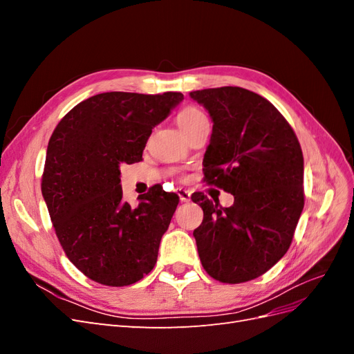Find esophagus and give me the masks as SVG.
I'll use <instances>...</instances> for the list:
<instances>
[{
	"label": "esophagus",
	"mask_w": 354,
	"mask_h": 354,
	"mask_svg": "<svg viewBox=\"0 0 354 354\" xmlns=\"http://www.w3.org/2000/svg\"><path fill=\"white\" fill-rule=\"evenodd\" d=\"M177 194L181 202H189L190 201V192L186 189H177Z\"/></svg>",
	"instance_id": "esophagus-1"
}]
</instances>
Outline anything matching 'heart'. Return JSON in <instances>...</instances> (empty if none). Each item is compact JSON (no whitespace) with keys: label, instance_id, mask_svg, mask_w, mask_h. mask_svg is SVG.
Returning a JSON list of instances; mask_svg holds the SVG:
<instances>
[{"label":"heart","instance_id":"obj_1","mask_svg":"<svg viewBox=\"0 0 354 354\" xmlns=\"http://www.w3.org/2000/svg\"><path fill=\"white\" fill-rule=\"evenodd\" d=\"M208 118L203 113L201 109L194 108V106H189V108H185L177 115V125L181 131L185 133V136H189L190 133H194L198 130L199 127L207 125Z\"/></svg>","mask_w":354,"mask_h":354}]
</instances>
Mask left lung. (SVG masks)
I'll return each instance as SVG.
<instances>
[{
    "label": "left lung",
    "instance_id": "left-lung-1",
    "mask_svg": "<svg viewBox=\"0 0 354 354\" xmlns=\"http://www.w3.org/2000/svg\"><path fill=\"white\" fill-rule=\"evenodd\" d=\"M214 122L203 176L234 196L220 207L202 192L203 211L194 236L205 272L224 283L261 276L292 242L304 208V159L298 138L274 106L241 87L192 91Z\"/></svg>",
    "mask_w": 354,
    "mask_h": 354
}]
</instances>
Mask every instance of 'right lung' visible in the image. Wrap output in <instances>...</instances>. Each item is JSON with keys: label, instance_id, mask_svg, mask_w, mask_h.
<instances>
[{"label": "right lung", "instance_id": "right-lung-1", "mask_svg": "<svg viewBox=\"0 0 354 354\" xmlns=\"http://www.w3.org/2000/svg\"><path fill=\"white\" fill-rule=\"evenodd\" d=\"M183 94H95L69 111L53 131L41 192L57 239L88 279L127 286L151 272L178 196L160 185L137 207L122 199L121 164L140 162L152 128Z\"/></svg>", "mask_w": 354, "mask_h": 354}]
</instances>
